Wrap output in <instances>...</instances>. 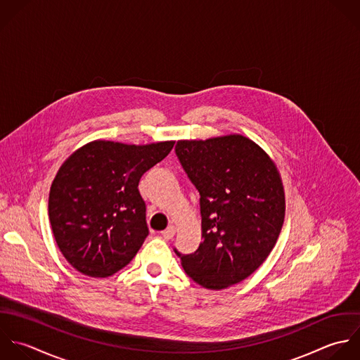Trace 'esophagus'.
I'll return each mask as SVG.
<instances>
[{
  "label": "esophagus",
  "mask_w": 360,
  "mask_h": 360,
  "mask_svg": "<svg viewBox=\"0 0 360 360\" xmlns=\"http://www.w3.org/2000/svg\"><path fill=\"white\" fill-rule=\"evenodd\" d=\"M160 236H161V238H164V240H172L174 238V236H175V227H172V226H169L167 230H164V231H161L160 233Z\"/></svg>",
  "instance_id": "obj_1"
}]
</instances>
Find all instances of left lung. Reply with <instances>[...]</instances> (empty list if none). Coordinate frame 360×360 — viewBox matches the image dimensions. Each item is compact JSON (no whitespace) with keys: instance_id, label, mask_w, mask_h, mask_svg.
Segmentation results:
<instances>
[{"instance_id":"8db88e82","label":"left lung","mask_w":360,"mask_h":360,"mask_svg":"<svg viewBox=\"0 0 360 360\" xmlns=\"http://www.w3.org/2000/svg\"><path fill=\"white\" fill-rule=\"evenodd\" d=\"M175 154L200 195L203 241L192 254L174 251L202 288H230L264 264L281 234L285 192L278 168L241 134L179 140Z\"/></svg>"}]
</instances>
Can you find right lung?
<instances>
[{"label":"right lung","mask_w":360,"mask_h":360,"mask_svg":"<svg viewBox=\"0 0 360 360\" xmlns=\"http://www.w3.org/2000/svg\"><path fill=\"white\" fill-rule=\"evenodd\" d=\"M174 144L95 140L64 161L50 188L49 219L72 268L91 278H106L134 258L148 236L140 178Z\"/></svg>","instance_id":"add662e5"}]
</instances>
